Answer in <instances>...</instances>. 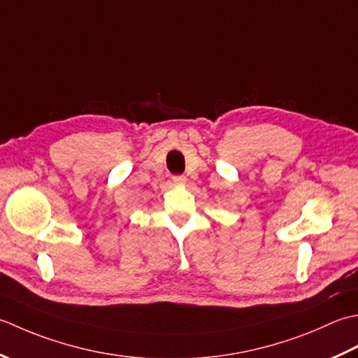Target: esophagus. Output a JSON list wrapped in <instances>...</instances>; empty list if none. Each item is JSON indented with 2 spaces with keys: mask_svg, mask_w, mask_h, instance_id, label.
<instances>
[{
  "mask_svg": "<svg viewBox=\"0 0 358 358\" xmlns=\"http://www.w3.org/2000/svg\"><path fill=\"white\" fill-rule=\"evenodd\" d=\"M187 179H185V176H173V182L174 184H178V185H180V184H184Z\"/></svg>",
  "mask_w": 358,
  "mask_h": 358,
  "instance_id": "esophagus-1",
  "label": "esophagus"
}]
</instances>
